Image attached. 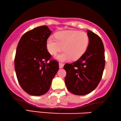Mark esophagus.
I'll return each instance as SVG.
<instances>
[{"label":"esophagus","instance_id":"1","mask_svg":"<svg viewBox=\"0 0 121 121\" xmlns=\"http://www.w3.org/2000/svg\"><path fill=\"white\" fill-rule=\"evenodd\" d=\"M64 63H61V62H60L59 63V68H62L64 66Z\"/></svg>","mask_w":121,"mask_h":121}]
</instances>
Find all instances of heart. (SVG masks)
<instances>
[{
	"mask_svg": "<svg viewBox=\"0 0 121 121\" xmlns=\"http://www.w3.org/2000/svg\"><path fill=\"white\" fill-rule=\"evenodd\" d=\"M55 39L49 37L47 41V48L52 55H56L62 51V53L58 55L60 61H66L70 59L76 60L80 59L85 52L89 44V37L84 32L66 30L58 32Z\"/></svg>",
	"mask_w": 121,
	"mask_h": 121,
	"instance_id": "obj_1",
	"label": "heart"
}]
</instances>
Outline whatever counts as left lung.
<instances>
[{
    "label": "left lung",
    "mask_w": 121,
    "mask_h": 121,
    "mask_svg": "<svg viewBox=\"0 0 121 121\" xmlns=\"http://www.w3.org/2000/svg\"><path fill=\"white\" fill-rule=\"evenodd\" d=\"M88 47L78 60L66 64L65 83L68 90L76 95H86L94 91L102 78L105 65V50L102 40L87 30Z\"/></svg>",
    "instance_id": "left-lung-1"
}]
</instances>
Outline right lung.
<instances>
[{
    "label": "right lung",
    "instance_id": "obj_1",
    "mask_svg": "<svg viewBox=\"0 0 121 121\" xmlns=\"http://www.w3.org/2000/svg\"><path fill=\"white\" fill-rule=\"evenodd\" d=\"M51 31L46 26L29 30L19 41L15 57V69L20 86L31 95H41L49 91L58 72L59 62L52 59L47 48Z\"/></svg>",
    "mask_w": 121,
    "mask_h": 121
}]
</instances>
